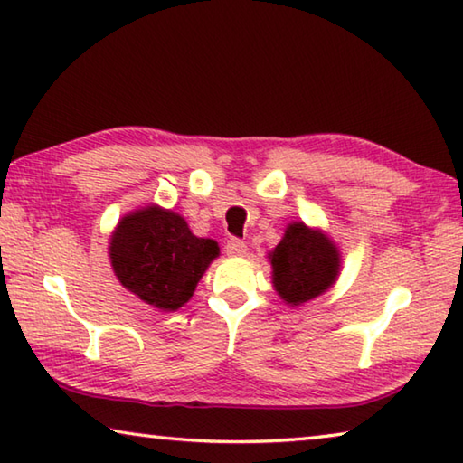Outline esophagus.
<instances>
[{"instance_id":"34e87169","label":"esophagus","mask_w":463,"mask_h":463,"mask_svg":"<svg viewBox=\"0 0 463 463\" xmlns=\"http://www.w3.org/2000/svg\"><path fill=\"white\" fill-rule=\"evenodd\" d=\"M224 249H226V255H229V257H244V255H247V244H244L239 239L226 241Z\"/></svg>"}]
</instances>
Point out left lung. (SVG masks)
<instances>
[{
  "instance_id": "obj_1",
  "label": "left lung",
  "mask_w": 463,
  "mask_h": 463,
  "mask_svg": "<svg viewBox=\"0 0 463 463\" xmlns=\"http://www.w3.org/2000/svg\"><path fill=\"white\" fill-rule=\"evenodd\" d=\"M273 288L285 305L298 307L313 301L337 283L341 252L323 229L291 222L283 239L269 252Z\"/></svg>"
}]
</instances>
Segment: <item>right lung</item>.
<instances>
[{
  "label": "right lung",
  "instance_id": "right-lung-1",
  "mask_svg": "<svg viewBox=\"0 0 463 463\" xmlns=\"http://www.w3.org/2000/svg\"><path fill=\"white\" fill-rule=\"evenodd\" d=\"M108 255L126 291L168 313L190 301L221 249L216 241L193 234L184 216L146 204L118 221Z\"/></svg>",
  "mask_w": 463,
  "mask_h": 463
}]
</instances>
